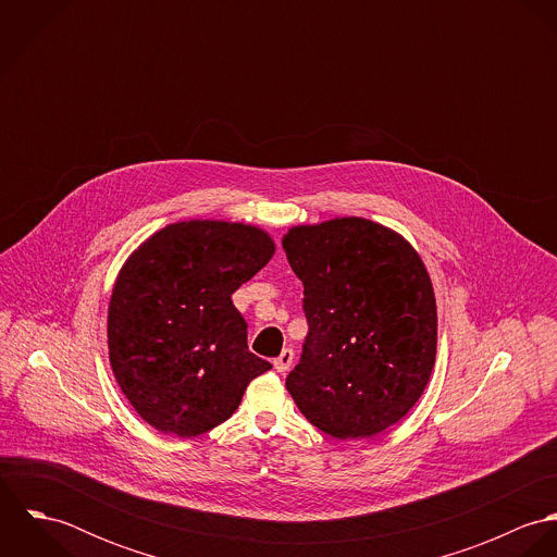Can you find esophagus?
<instances>
[{
  "instance_id": "34e87169",
  "label": "esophagus",
  "mask_w": 557,
  "mask_h": 557,
  "mask_svg": "<svg viewBox=\"0 0 557 557\" xmlns=\"http://www.w3.org/2000/svg\"><path fill=\"white\" fill-rule=\"evenodd\" d=\"M294 364V351L292 349H283L281 351V356L278 358H274V369L278 371V373H285V371H289V367Z\"/></svg>"
}]
</instances>
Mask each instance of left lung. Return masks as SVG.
Masks as SVG:
<instances>
[{
    "instance_id": "8db88e82",
    "label": "left lung",
    "mask_w": 557,
    "mask_h": 557,
    "mask_svg": "<svg viewBox=\"0 0 557 557\" xmlns=\"http://www.w3.org/2000/svg\"><path fill=\"white\" fill-rule=\"evenodd\" d=\"M289 265L305 285L309 334L287 391L323 433L375 435L420 398L437 349V309L424 263L367 219L294 227Z\"/></svg>"
}]
</instances>
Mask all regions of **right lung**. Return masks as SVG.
I'll use <instances>...</instances> for the list:
<instances>
[{
	"mask_svg": "<svg viewBox=\"0 0 557 557\" xmlns=\"http://www.w3.org/2000/svg\"><path fill=\"white\" fill-rule=\"evenodd\" d=\"M272 255L257 227L188 221L160 230L126 261L109 305V360L148 424L201 435L272 369L248 351L246 321L232 302Z\"/></svg>",
	"mask_w": 557,
	"mask_h": 557,
	"instance_id": "1",
	"label": "right lung"
}]
</instances>
